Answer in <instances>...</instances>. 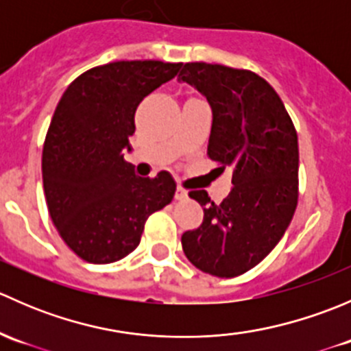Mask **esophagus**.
<instances>
[{
    "label": "esophagus",
    "instance_id": "obj_1",
    "mask_svg": "<svg viewBox=\"0 0 351 351\" xmlns=\"http://www.w3.org/2000/svg\"><path fill=\"white\" fill-rule=\"evenodd\" d=\"M186 195H189V193H186L185 189H182V186H178V189H176V193H175L176 200H183V198H186Z\"/></svg>",
    "mask_w": 351,
    "mask_h": 351
}]
</instances>
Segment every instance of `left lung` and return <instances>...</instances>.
Here are the masks:
<instances>
[{
  "label": "left lung",
  "instance_id": "obj_1",
  "mask_svg": "<svg viewBox=\"0 0 351 351\" xmlns=\"http://www.w3.org/2000/svg\"><path fill=\"white\" fill-rule=\"evenodd\" d=\"M178 80L210 104L208 158L217 169L232 168V189L221 204L205 190L189 193L204 207V222L183 232V251L205 274L238 277L277 246L293 217L299 198L295 127L280 97L253 71L186 62Z\"/></svg>",
  "mask_w": 351,
  "mask_h": 351
}]
</instances>
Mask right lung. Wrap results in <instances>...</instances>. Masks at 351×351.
Masks as SVG:
<instances>
[{
  "label": "right lung",
  "mask_w": 351,
  "mask_h": 351,
  "mask_svg": "<svg viewBox=\"0 0 351 351\" xmlns=\"http://www.w3.org/2000/svg\"><path fill=\"white\" fill-rule=\"evenodd\" d=\"M182 62L117 61L77 76L59 100L42 151L49 214L81 260L107 265L141 243L144 224L175 195L168 171L139 178L123 161L141 101Z\"/></svg>",
  "instance_id": "1"
}]
</instances>
